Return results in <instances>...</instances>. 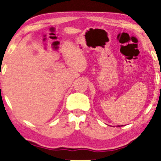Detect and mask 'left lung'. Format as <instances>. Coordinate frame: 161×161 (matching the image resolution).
<instances>
[{
	"instance_id": "1",
	"label": "left lung",
	"mask_w": 161,
	"mask_h": 161,
	"mask_svg": "<svg viewBox=\"0 0 161 161\" xmlns=\"http://www.w3.org/2000/svg\"><path fill=\"white\" fill-rule=\"evenodd\" d=\"M121 126H122V125H121ZM118 127H120V126H119H119H118Z\"/></svg>"
}]
</instances>
